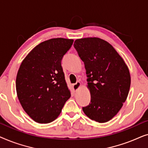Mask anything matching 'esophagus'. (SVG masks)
Returning <instances> with one entry per match:
<instances>
[{"label":"esophagus","instance_id":"obj_1","mask_svg":"<svg viewBox=\"0 0 148 148\" xmlns=\"http://www.w3.org/2000/svg\"><path fill=\"white\" fill-rule=\"evenodd\" d=\"M80 86H81V83L79 82H77L75 84H74L73 86V89L75 92H76V91L78 90V89L79 88Z\"/></svg>","mask_w":148,"mask_h":148}]
</instances>
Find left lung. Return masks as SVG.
I'll use <instances>...</instances> for the list:
<instances>
[{
  "instance_id": "left-lung-1",
  "label": "left lung",
  "mask_w": 148,
  "mask_h": 148,
  "mask_svg": "<svg viewBox=\"0 0 148 148\" xmlns=\"http://www.w3.org/2000/svg\"><path fill=\"white\" fill-rule=\"evenodd\" d=\"M74 48L84 62L90 92L83 111L98 123L112 119L126 101L131 86L129 69L112 45L98 38L76 40Z\"/></svg>"
}]
</instances>
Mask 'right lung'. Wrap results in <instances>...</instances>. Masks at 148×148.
I'll return each instance as SVG.
<instances>
[{
  "instance_id": "obj_1",
  "label": "right lung",
  "mask_w": 148,
  "mask_h": 148,
  "mask_svg": "<svg viewBox=\"0 0 148 148\" xmlns=\"http://www.w3.org/2000/svg\"><path fill=\"white\" fill-rule=\"evenodd\" d=\"M73 40L53 38L36 46L21 62L16 78L17 97L25 112L36 122L57 118L71 97L61 61Z\"/></svg>"
}]
</instances>
